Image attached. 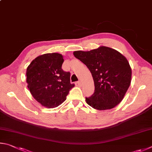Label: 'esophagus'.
I'll return each instance as SVG.
<instances>
[{"instance_id": "34e87169", "label": "esophagus", "mask_w": 152, "mask_h": 152, "mask_svg": "<svg viewBox=\"0 0 152 152\" xmlns=\"http://www.w3.org/2000/svg\"><path fill=\"white\" fill-rule=\"evenodd\" d=\"M78 85V86H80V85L81 84V81H77V83H76Z\"/></svg>"}]
</instances>
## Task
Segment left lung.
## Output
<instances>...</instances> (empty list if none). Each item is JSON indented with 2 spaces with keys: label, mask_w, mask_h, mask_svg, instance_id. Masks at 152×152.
<instances>
[{
  "label": "left lung",
  "mask_w": 152,
  "mask_h": 152,
  "mask_svg": "<svg viewBox=\"0 0 152 152\" xmlns=\"http://www.w3.org/2000/svg\"><path fill=\"white\" fill-rule=\"evenodd\" d=\"M91 73L95 92L86 97L87 104L97 110H110L120 103L131 83L132 69L128 61L111 48L102 46L89 51L73 52Z\"/></svg>",
  "instance_id": "8db88e82"
}]
</instances>
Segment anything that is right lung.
<instances>
[{
	"instance_id": "add662e5",
	"label": "right lung",
	"mask_w": 152,
	"mask_h": 152,
	"mask_svg": "<svg viewBox=\"0 0 152 152\" xmlns=\"http://www.w3.org/2000/svg\"><path fill=\"white\" fill-rule=\"evenodd\" d=\"M63 61L59 53H46L34 58L26 69L29 91L45 107L54 108L61 105L75 86L70 83V73L61 68Z\"/></svg>"
}]
</instances>
